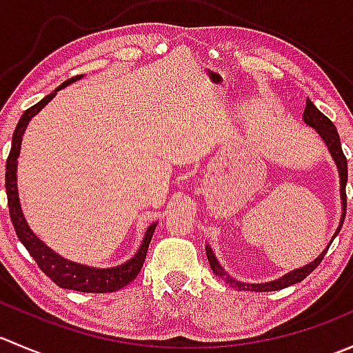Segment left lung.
<instances>
[{
    "mask_svg": "<svg viewBox=\"0 0 353 353\" xmlns=\"http://www.w3.org/2000/svg\"><path fill=\"white\" fill-rule=\"evenodd\" d=\"M302 119H304V123L307 124V126H311L312 130H316V133L321 137V140L325 141V145L328 147L331 159H333L334 165H336V169H338V176H340V199H341V216H340V223H338V229L334 230L333 237H331L328 245L323 249L321 254H319L318 258H314L311 263H307V265L299 266V268L292 270V272L279 276V279L270 280V282H261V283H245V282H241V280H236L234 276H230L229 273L225 272V268L220 265L219 259H216L212 245L206 244L205 245L206 258H208V263H210V266H212L213 273H215L219 279H222L225 283H229L230 287L236 288V290L273 292V290H282V288L295 285V283L302 282V280H304L309 273H312L316 268H318V265L323 261V258H325L326 251H328L331 243H333V239L338 236L341 225H343L345 213H347V193H345V186H347L348 170H347V159H345L343 150H341V143H340V137H338V131H336V128H334V124L331 123L328 117H326L318 108H316V105L312 104L309 99L305 101V109H304V114H302Z\"/></svg>",
    "mask_w": 353,
    "mask_h": 353,
    "instance_id": "1",
    "label": "left lung"
}]
</instances>
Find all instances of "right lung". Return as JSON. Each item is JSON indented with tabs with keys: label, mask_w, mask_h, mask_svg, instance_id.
<instances>
[{
	"label": "right lung",
	"mask_w": 353,
	"mask_h": 353,
	"mask_svg": "<svg viewBox=\"0 0 353 353\" xmlns=\"http://www.w3.org/2000/svg\"><path fill=\"white\" fill-rule=\"evenodd\" d=\"M80 78H83V74H78V77L70 78L65 83L59 85L54 92H51L49 95H46L41 102H37L35 105H32L30 109H27L20 117L19 124L15 128V133H13L12 140V150H10L8 160H6V177H5V188H6V196H8V208H10V216H12L13 227H15V232L19 236L20 243H22L27 251L30 252L32 258L35 259V263L39 265V268L61 288H70V290L77 292H94V294H105V292H116L119 288L126 287L128 283L133 282L134 279L140 273L141 266H143L145 258H147L148 244H150L152 236L155 232V227L159 222L150 223V227L145 232L143 241L138 245L137 252L131 256L130 259H126L124 263L116 266H110V268H95V266L81 265V263H74L66 259L65 256L58 254L56 251H52L44 241L39 239L34 234V230L30 229V225L25 220L22 205H20L19 198V186H17V169H19V155L20 148H22V140L23 133L27 130L28 123H30L32 117L35 114L41 112L42 108L49 104L52 99L56 97L61 88L68 87V85L74 83Z\"/></svg>",
	"instance_id": "right-lung-1"
}]
</instances>
